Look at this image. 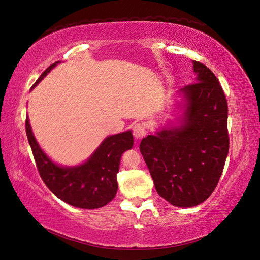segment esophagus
Instances as JSON below:
<instances>
[{
    "mask_svg": "<svg viewBox=\"0 0 260 260\" xmlns=\"http://www.w3.org/2000/svg\"><path fill=\"white\" fill-rule=\"evenodd\" d=\"M132 134H134V136L136 137L137 139H141L143 137H145L147 135V129L145 124L143 123H137L135 126H134V131H132Z\"/></svg>",
    "mask_w": 260,
    "mask_h": 260,
    "instance_id": "34e87169",
    "label": "esophagus"
}]
</instances>
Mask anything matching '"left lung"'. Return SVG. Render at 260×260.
Listing matches in <instances>:
<instances>
[{"mask_svg": "<svg viewBox=\"0 0 260 260\" xmlns=\"http://www.w3.org/2000/svg\"><path fill=\"white\" fill-rule=\"evenodd\" d=\"M197 79L181 89L182 124L141 140L157 193L178 207L205 202L221 178L229 153L228 102L213 71L193 61Z\"/></svg>", "mask_w": 260, "mask_h": 260, "instance_id": "left-lung-1", "label": "left lung"}]
</instances>
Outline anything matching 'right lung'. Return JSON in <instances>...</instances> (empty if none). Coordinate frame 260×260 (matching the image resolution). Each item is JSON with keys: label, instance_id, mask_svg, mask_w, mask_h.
<instances>
[{"label": "right lung", "instance_id": "obj_1", "mask_svg": "<svg viewBox=\"0 0 260 260\" xmlns=\"http://www.w3.org/2000/svg\"><path fill=\"white\" fill-rule=\"evenodd\" d=\"M57 63L48 67L31 88ZM26 134L38 173L46 187L57 198L75 207L94 209L105 206L115 197L116 174L119 172L121 156L134 145L131 131L107 137L86 163L73 168H62L47 157L32 135L28 116L26 117Z\"/></svg>", "mask_w": 260, "mask_h": 260}]
</instances>
